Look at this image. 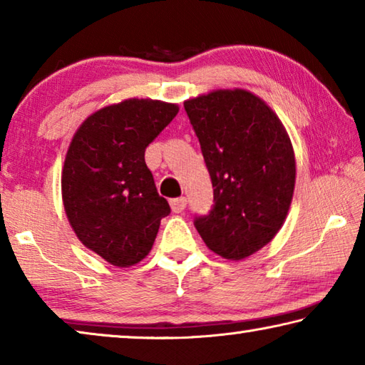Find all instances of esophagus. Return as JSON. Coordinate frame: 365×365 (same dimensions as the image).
I'll list each match as a JSON object with an SVG mask.
<instances>
[{
    "label": "esophagus",
    "mask_w": 365,
    "mask_h": 365,
    "mask_svg": "<svg viewBox=\"0 0 365 365\" xmlns=\"http://www.w3.org/2000/svg\"><path fill=\"white\" fill-rule=\"evenodd\" d=\"M170 207L174 212H182L185 207H187V197L180 196V197H174L170 200Z\"/></svg>",
    "instance_id": "1"
}]
</instances>
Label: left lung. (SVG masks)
Listing matches in <instances>:
<instances>
[{"label": "left lung", "mask_w": 365, "mask_h": 365, "mask_svg": "<svg viewBox=\"0 0 365 365\" xmlns=\"http://www.w3.org/2000/svg\"><path fill=\"white\" fill-rule=\"evenodd\" d=\"M183 106L214 187L212 211L195 227L215 255L242 261L287 219L296 180L292 140L279 115L248 90H214Z\"/></svg>", "instance_id": "1"}]
</instances>
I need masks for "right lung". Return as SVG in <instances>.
<instances>
[{"instance_id":"1","label":"right lung","mask_w":365,"mask_h":365,"mask_svg":"<svg viewBox=\"0 0 365 365\" xmlns=\"http://www.w3.org/2000/svg\"><path fill=\"white\" fill-rule=\"evenodd\" d=\"M178 106L130 98L86 117L66 154L61 188L77 238L115 267L138 264L169 215L145 150L169 125Z\"/></svg>"}]
</instances>
